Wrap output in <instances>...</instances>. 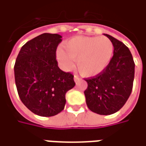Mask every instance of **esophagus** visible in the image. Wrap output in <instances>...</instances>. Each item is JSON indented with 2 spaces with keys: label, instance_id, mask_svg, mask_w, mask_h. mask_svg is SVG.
Masks as SVG:
<instances>
[{
  "label": "esophagus",
  "instance_id": "34e87169",
  "mask_svg": "<svg viewBox=\"0 0 146 146\" xmlns=\"http://www.w3.org/2000/svg\"><path fill=\"white\" fill-rule=\"evenodd\" d=\"M74 82H77L78 81L80 80V78L78 77V75H74Z\"/></svg>",
  "mask_w": 146,
  "mask_h": 146
}]
</instances>
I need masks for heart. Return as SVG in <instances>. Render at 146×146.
Segmentation results:
<instances>
[{"mask_svg": "<svg viewBox=\"0 0 146 146\" xmlns=\"http://www.w3.org/2000/svg\"><path fill=\"white\" fill-rule=\"evenodd\" d=\"M64 49L57 51V58L66 71L74 67L73 60L81 74L92 77L107 68L112 59L113 45L107 37L79 36L64 43Z\"/></svg>", "mask_w": 146, "mask_h": 146, "instance_id": "1", "label": "heart"}]
</instances>
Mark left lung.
Segmentation results:
<instances>
[{
  "instance_id": "1",
  "label": "left lung",
  "mask_w": 146,
  "mask_h": 146,
  "mask_svg": "<svg viewBox=\"0 0 146 146\" xmlns=\"http://www.w3.org/2000/svg\"><path fill=\"white\" fill-rule=\"evenodd\" d=\"M113 45V55L107 68L85 80L86 104L92 112L110 115L121 109L132 91L135 62L131 51L118 39L105 34Z\"/></svg>"
}]
</instances>
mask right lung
<instances>
[{
	"mask_svg": "<svg viewBox=\"0 0 146 146\" xmlns=\"http://www.w3.org/2000/svg\"><path fill=\"white\" fill-rule=\"evenodd\" d=\"M58 34L43 33L22 46L14 67L20 100L41 117H52L65 106V94L75 83L74 75L57 65L56 50L62 39Z\"/></svg>",
	"mask_w": 146,
	"mask_h": 146,
	"instance_id": "obj_1",
	"label": "right lung"
}]
</instances>
